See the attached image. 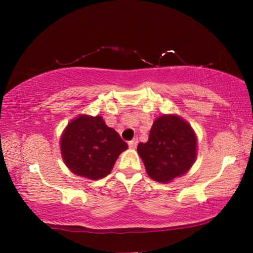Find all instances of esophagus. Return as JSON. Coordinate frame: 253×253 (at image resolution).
<instances>
[{
	"label": "esophagus",
	"instance_id": "obj_1",
	"mask_svg": "<svg viewBox=\"0 0 253 253\" xmlns=\"http://www.w3.org/2000/svg\"><path fill=\"white\" fill-rule=\"evenodd\" d=\"M138 145V138H133L132 140L129 141V147L130 148H136Z\"/></svg>",
	"mask_w": 253,
	"mask_h": 253
}]
</instances>
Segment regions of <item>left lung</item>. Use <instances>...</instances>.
<instances>
[{
    "label": "left lung",
    "instance_id": "left-lung-1",
    "mask_svg": "<svg viewBox=\"0 0 253 253\" xmlns=\"http://www.w3.org/2000/svg\"><path fill=\"white\" fill-rule=\"evenodd\" d=\"M137 151L148 176L168 183L192 167L197 157V137L182 117L162 115L154 121L148 140L138 144Z\"/></svg>",
    "mask_w": 253,
    "mask_h": 253
}]
</instances>
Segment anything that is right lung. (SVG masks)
<instances>
[{"label":"right lung","mask_w":253,"mask_h":253,"mask_svg":"<svg viewBox=\"0 0 253 253\" xmlns=\"http://www.w3.org/2000/svg\"><path fill=\"white\" fill-rule=\"evenodd\" d=\"M127 144L101 116L81 115L72 120L61 137V153L67 167L78 176L106 177Z\"/></svg>","instance_id":"obj_1"}]
</instances>
